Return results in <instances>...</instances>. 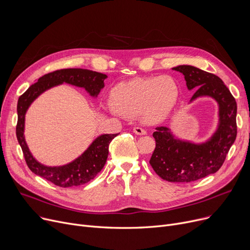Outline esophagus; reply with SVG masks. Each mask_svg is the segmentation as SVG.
I'll return each instance as SVG.
<instances>
[{
    "label": "esophagus",
    "mask_w": 250,
    "mask_h": 250,
    "mask_svg": "<svg viewBox=\"0 0 250 250\" xmlns=\"http://www.w3.org/2000/svg\"><path fill=\"white\" fill-rule=\"evenodd\" d=\"M134 133L135 134H137V135H140V136H144V135H146L147 134V132L144 128H142V127H140V126H136V127H134Z\"/></svg>",
    "instance_id": "obj_1"
}]
</instances>
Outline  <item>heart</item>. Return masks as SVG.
Listing matches in <instances>:
<instances>
[{
    "label": "heart",
    "mask_w": 250,
    "mask_h": 250,
    "mask_svg": "<svg viewBox=\"0 0 250 250\" xmlns=\"http://www.w3.org/2000/svg\"><path fill=\"white\" fill-rule=\"evenodd\" d=\"M179 96L178 82L171 76L135 78L112 88L110 110L128 116L139 114L145 124H158L171 115Z\"/></svg>",
    "instance_id": "obj_1"
}]
</instances>
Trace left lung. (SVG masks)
Segmentation results:
<instances>
[{
  "label": "left lung",
  "mask_w": 250,
  "mask_h": 250,
  "mask_svg": "<svg viewBox=\"0 0 250 250\" xmlns=\"http://www.w3.org/2000/svg\"><path fill=\"white\" fill-rule=\"evenodd\" d=\"M173 70L185 76L188 90H196L191 100L202 96L214 98L219 104V125L214 135L202 144L175 139L166 126L156 127V147L150 159L154 171L170 182H190L217 172L237 135V104L221 79L192 65H178Z\"/></svg>",
  "instance_id": "obj_1"
}]
</instances>
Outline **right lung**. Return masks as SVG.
Wrapping results in <instances>:
<instances>
[{
    "label": "right lung",
    "mask_w": 250,
    "mask_h": 250,
    "mask_svg": "<svg viewBox=\"0 0 250 250\" xmlns=\"http://www.w3.org/2000/svg\"><path fill=\"white\" fill-rule=\"evenodd\" d=\"M107 76L102 73L85 69H62L48 73L31 85L19 97L17 104L18 122L16 136L20 144L26 164L36 175L50 181L61 188L82 186L93 179L104 167L108 156L110 142L118 134L99 136L90 147L73 162L59 167H48L37 162L30 153L24 139L25 113L29 105L45 90L68 83L77 87L85 88L91 96H97L104 87V80Z\"/></svg>",
    "instance_id": "obj_1"
}]
</instances>
